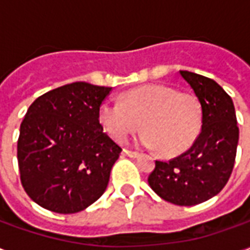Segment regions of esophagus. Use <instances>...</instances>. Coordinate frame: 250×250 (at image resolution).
Returning a JSON list of instances; mask_svg holds the SVG:
<instances>
[{
    "label": "esophagus",
    "mask_w": 250,
    "mask_h": 250,
    "mask_svg": "<svg viewBox=\"0 0 250 250\" xmlns=\"http://www.w3.org/2000/svg\"><path fill=\"white\" fill-rule=\"evenodd\" d=\"M123 155H125V157H130V158H138L139 157V152L131 151V150L125 148V150H123Z\"/></svg>",
    "instance_id": "esophagus-1"
}]
</instances>
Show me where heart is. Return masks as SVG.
<instances>
[{
    "label": "heart",
    "mask_w": 250,
    "mask_h": 250,
    "mask_svg": "<svg viewBox=\"0 0 250 250\" xmlns=\"http://www.w3.org/2000/svg\"><path fill=\"white\" fill-rule=\"evenodd\" d=\"M99 122L119 143H125L142 123V146L157 148L165 157H175L197 141L202 128V107L191 93L146 85L125 92L122 103L104 100L99 107Z\"/></svg>",
    "instance_id": "b5f03b06"
}]
</instances>
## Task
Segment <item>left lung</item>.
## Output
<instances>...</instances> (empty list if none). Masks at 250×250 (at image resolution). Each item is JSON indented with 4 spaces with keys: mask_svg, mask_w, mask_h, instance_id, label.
<instances>
[{
    "mask_svg": "<svg viewBox=\"0 0 250 250\" xmlns=\"http://www.w3.org/2000/svg\"><path fill=\"white\" fill-rule=\"evenodd\" d=\"M202 107V128L188 151L170 161H155L148 185L165 201L193 206L214 197L230 178L238 145L231 98L214 80L179 71Z\"/></svg>",
    "mask_w": 250,
    "mask_h": 250,
    "instance_id": "obj_1",
    "label": "left lung"
}]
</instances>
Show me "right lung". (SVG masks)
Masks as SVG:
<instances>
[{
    "instance_id": "obj_1",
    "label": "right lung",
    "mask_w": 250,
    "mask_h": 250,
    "mask_svg": "<svg viewBox=\"0 0 250 250\" xmlns=\"http://www.w3.org/2000/svg\"><path fill=\"white\" fill-rule=\"evenodd\" d=\"M111 89L76 82L30 104L20 127L17 159L21 184L41 208L72 214L105 191L122 151L99 122V107Z\"/></svg>"
}]
</instances>
